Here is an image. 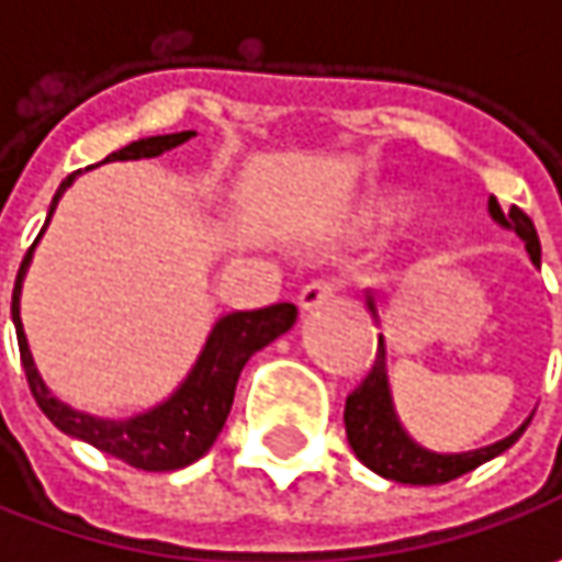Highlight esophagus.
I'll return each instance as SVG.
<instances>
[{"instance_id":"esophagus-1","label":"esophagus","mask_w":562,"mask_h":562,"mask_svg":"<svg viewBox=\"0 0 562 562\" xmlns=\"http://www.w3.org/2000/svg\"><path fill=\"white\" fill-rule=\"evenodd\" d=\"M337 296V284L335 281H310L303 291H300V296H296V303H300V310L303 313H313V310H318V306H328L331 300Z\"/></svg>"}]
</instances>
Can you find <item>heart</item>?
<instances>
[{
	"instance_id": "obj_1",
	"label": "heart",
	"mask_w": 562,
	"mask_h": 562,
	"mask_svg": "<svg viewBox=\"0 0 562 562\" xmlns=\"http://www.w3.org/2000/svg\"><path fill=\"white\" fill-rule=\"evenodd\" d=\"M406 209V200L403 196H381L375 203L366 205V222H375V225H384V222H391V218H397L400 212Z\"/></svg>"
}]
</instances>
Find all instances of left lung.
I'll use <instances>...</instances> for the list:
<instances>
[{
	"label": "left lung",
	"instance_id": "left-lung-1",
	"mask_svg": "<svg viewBox=\"0 0 562 562\" xmlns=\"http://www.w3.org/2000/svg\"><path fill=\"white\" fill-rule=\"evenodd\" d=\"M487 212H491V218L497 225L516 231L526 240L531 262L541 266V244H538V231L531 225L529 215L519 205H509V212H504L494 196L487 200ZM366 306L378 318L375 296L372 293L366 296ZM384 357H387L384 353V337H378L375 362H372L369 375L362 378V384L347 397V406H344L347 441H350L353 453L359 457V463L369 465L381 479H391V482H400V485H443V482H453V479H460L465 472H472L475 465L487 463L497 453L509 450L513 443L519 441V435L529 428L531 419H526L504 441L487 443V447L469 450V453H435V450H425V447H419L403 431L397 413H394L391 387H387V359Z\"/></svg>",
	"mask_w": 562,
	"mask_h": 562
}]
</instances>
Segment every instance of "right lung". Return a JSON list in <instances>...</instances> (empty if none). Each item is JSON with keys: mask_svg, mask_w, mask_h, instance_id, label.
I'll return each mask as SVG.
<instances>
[{"mask_svg": "<svg viewBox=\"0 0 562 562\" xmlns=\"http://www.w3.org/2000/svg\"><path fill=\"white\" fill-rule=\"evenodd\" d=\"M190 137H193V131L134 140L127 143L124 149H119V153L105 156V162H115V159H153V156H162L168 149L181 146ZM77 175L80 171L68 175L61 181V187L55 190L53 205H49V218H53L61 193L71 187ZM49 218H46V225H49ZM46 225H43V231H46ZM36 240L27 249V256L21 259L14 293H11V322H14L21 366H24V375H27L36 406L46 413V419L53 422L58 431L71 435L77 441L93 443L102 453L115 457L121 463L134 465V469H143V472H171V469H184L193 460H200L205 450L215 443L227 413H231L240 369L247 366V359L256 350L269 347L274 337H281L291 328L293 322H296V306L293 303H274V306L252 310V313L222 315L215 322L209 340H205L196 366L190 369L184 384L171 397L140 413V416H131V419H99V416L71 409L68 403L53 397V391L46 387V381L40 378L36 366H33L31 347H27L24 325H21V284H24V274L31 269Z\"/></svg>", "mask_w": 562, "mask_h": 562, "instance_id": "add662e5", "label": "right lung"}]
</instances>
